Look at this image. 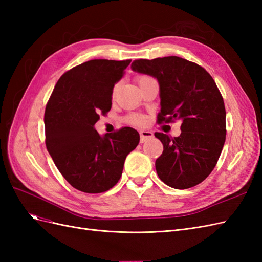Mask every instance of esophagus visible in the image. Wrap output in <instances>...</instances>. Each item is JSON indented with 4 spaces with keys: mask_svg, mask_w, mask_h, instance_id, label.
Wrapping results in <instances>:
<instances>
[{
    "mask_svg": "<svg viewBox=\"0 0 262 262\" xmlns=\"http://www.w3.org/2000/svg\"><path fill=\"white\" fill-rule=\"evenodd\" d=\"M140 136H141V143H143V142H146L147 140L152 139L154 137V134L152 131L142 130V131H140Z\"/></svg>",
    "mask_w": 262,
    "mask_h": 262,
    "instance_id": "esophagus-1",
    "label": "esophagus"
}]
</instances>
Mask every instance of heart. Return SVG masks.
Here are the masks:
<instances>
[{"label":"heart","mask_w":262,"mask_h":262,"mask_svg":"<svg viewBox=\"0 0 262 262\" xmlns=\"http://www.w3.org/2000/svg\"><path fill=\"white\" fill-rule=\"evenodd\" d=\"M146 78H149V77L142 76V77H140L139 82L144 81V80H146ZM117 93H118V86H115V89H114V91H113V97H116ZM132 121L136 122V123H142V122H143V119H142L141 117H133V118H132Z\"/></svg>","instance_id":"b5f03b06"}]
</instances>
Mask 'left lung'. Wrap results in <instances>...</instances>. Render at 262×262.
Listing matches in <instances>:
<instances>
[{
  "label": "left lung",
  "instance_id": "obj_1",
  "mask_svg": "<svg viewBox=\"0 0 262 262\" xmlns=\"http://www.w3.org/2000/svg\"><path fill=\"white\" fill-rule=\"evenodd\" d=\"M131 69L160 85L158 123L181 122L177 138L155 133L164 146L155 162L158 177L175 189L200 184L215 167L226 137L224 101L215 82L203 68L178 57L140 59Z\"/></svg>",
  "mask_w": 262,
  "mask_h": 262
}]
</instances>
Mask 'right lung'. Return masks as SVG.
I'll return each mask as SVG.
<instances>
[{"label": "right lung", "instance_id": "add662e5", "mask_svg": "<svg viewBox=\"0 0 262 262\" xmlns=\"http://www.w3.org/2000/svg\"><path fill=\"white\" fill-rule=\"evenodd\" d=\"M131 60H91L63 74L45 113L46 146L62 176L75 189L100 193L120 179L125 157L140 134L122 128L104 136L95 129L112 109L113 90Z\"/></svg>", "mask_w": 262, "mask_h": 262}]
</instances>
